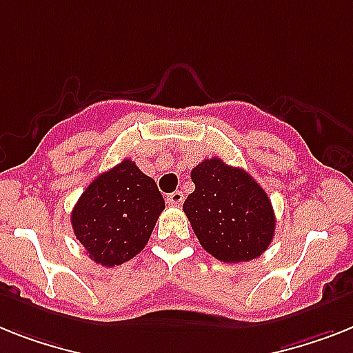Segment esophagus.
Segmentation results:
<instances>
[{
  "label": "esophagus",
  "instance_id": "34e87169",
  "mask_svg": "<svg viewBox=\"0 0 353 353\" xmlns=\"http://www.w3.org/2000/svg\"><path fill=\"white\" fill-rule=\"evenodd\" d=\"M165 200H168V203H170V205L176 208V205H180V203L183 202V193L182 191H174V193L168 194V198H165Z\"/></svg>",
  "mask_w": 353,
  "mask_h": 353
}]
</instances>
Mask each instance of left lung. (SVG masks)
<instances>
[{
    "instance_id": "1",
    "label": "left lung",
    "mask_w": 353,
    "mask_h": 353,
    "mask_svg": "<svg viewBox=\"0 0 353 353\" xmlns=\"http://www.w3.org/2000/svg\"><path fill=\"white\" fill-rule=\"evenodd\" d=\"M194 191L183 212L203 249L225 263L250 261L272 241L276 216L260 183L222 159L203 160L191 171Z\"/></svg>"
}]
</instances>
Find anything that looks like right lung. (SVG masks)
I'll use <instances>...</instances> for the list:
<instances>
[{
	"label": "right lung",
	"mask_w": 353,
	"mask_h": 353,
	"mask_svg": "<svg viewBox=\"0 0 353 353\" xmlns=\"http://www.w3.org/2000/svg\"><path fill=\"white\" fill-rule=\"evenodd\" d=\"M155 180L130 159L90 183L72 211V227L95 263L115 267L145 247L164 211Z\"/></svg>",
	"instance_id": "obj_1"
}]
</instances>
